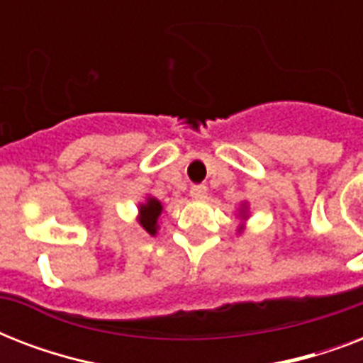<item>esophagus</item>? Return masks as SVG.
Segmentation results:
<instances>
[{"mask_svg":"<svg viewBox=\"0 0 363 363\" xmlns=\"http://www.w3.org/2000/svg\"><path fill=\"white\" fill-rule=\"evenodd\" d=\"M190 196H192L196 201H203L207 198V186L203 184H196V186L190 188Z\"/></svg>","mask_w":363,"mask_h":363,"instance_id":"1","label":"esophagus"}]
</instances>
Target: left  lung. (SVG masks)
I'll return each mask as SVG.
<instances>
[{
	"label": "left lung",
	"mask_w": 363,
	"mask_h": 363,
	"mask_svg": "<svg viewBox=\"0 0 363 363\" xmlns=\"http://www.w3.org/2000/svg\"><path fill=\"white\" fill-rule=\"evenodd\" d=\"M239 218H241V224L238 226V233H242V230L247 228L245 220H248V205H247V201H242L241 209H239Z\"/></svg>",
	"instance_id": "8db88e82"
}]
</instances>
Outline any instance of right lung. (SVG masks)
<instances>
[{"label":"right lung","mask_w":363,"mask_h":363,"mask_svg":"<svg viewBox=\"0 0 363 363\" xmlns=\"http://www.w3.org/2000/svg\"><path fill=\"white\" fill-rule=\"evenodd\" d=\"M162 211H164L162 201L154 198V196H150V194L137 207V222H139V226L148 235H152V238L160 230V215H162Z\"/></svg>","instance_id":"right-lung-1"}]
</instances>
